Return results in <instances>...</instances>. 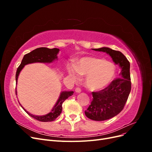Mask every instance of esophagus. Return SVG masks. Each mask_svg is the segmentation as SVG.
Wrapping results in <instances>:
<instances>
[{"label":"esophagus","mask_w":152,"mask_h":152,"mask_svg":"<svg viewBox=\"0 0 152 152\" xmlns=\"http://www.w3.org/2000/svg\"><path fill=\"white\" fill-rule=\"evenodd\" d=\"M75 91L77 93H80L81 92V89H80V88H79V87H77V88H75Z\"/></svg>","instance_id":"obj_1"}]
</instances>
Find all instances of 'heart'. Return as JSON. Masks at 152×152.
Instances as JSON below:
<instances>
[{"instance_id": "heart-1", "label": "heart", "mask_w": 152, "mask_h": 152, "mask_svg": "<svg viewBox=\"0 0 152 152\" xmlns=\"http://www.w3.org/2000/svg\"><path fill=\"white\" fill-rule=\"evenodd\" d=\"M68 74L75 82L80 75L86 76L85 85L91 91L102 90L108 86L115 75V66L111 62L94 56L82 58L77 66L71 65L68 68Z\"/></svg>"}]
</instances>
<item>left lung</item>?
I'll list each match as a JSON object with an SVG mask.
<instances>
[{"label":"left lung","mask_w":152,"mask_h":152,"mask_svg":"<svg viewBox=\"0 0 152 152\" xmlns=\"http://www.w3.org/2000/svg\"><path fill=\"white\" fill-rule=\"evenodd\" d=\"M110 55L113 61L121 68L119 78L113 80L104 89L93 92V100L86 111L87 117L96 121L108 120L123 110L131 89L130 63L120 51L109 48L93 49Z\"/></svg>","instance_id":"8db88e82"}]
</instances>
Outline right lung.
Listing matches in <instances>:
<instances>
[{
    "mask_svg": "<svg viewBox=\"0 0 152 152\" xmlns=\"http://www.w3.org/2000/svg\"><path fill=\"white\" fill-rule=\"evenodd\" d=\"M59 51L58 48L49 49L47 48H39L35 49L31 52L25 54L23 58L21 63L19 67L18 68L16 73V84L18 82V76L20 73L23 67L28 64L34 63H52L56 59H58L57 55ZM73 91H62L59 95V97L56 102V104L54 106L52 110L49 113L44 115H35L27 112L26 110L22 107L25 111L28 113L29 115L34 118L40 122H51L54 121L62 112V104L68 97L73 95ZM16 94L17 95V91L16 88Z\"/></svg>",
    "mask_w": 152,
    "mask_h": 152,
    "instance_id": "1",
    "label": "right lung"
}]
</instances>
